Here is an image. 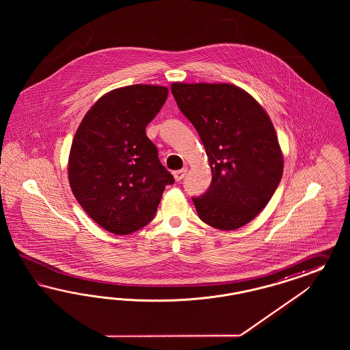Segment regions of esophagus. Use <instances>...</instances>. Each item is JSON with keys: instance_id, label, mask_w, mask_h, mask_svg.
Instances as JSON below:
<instances>
[{"instance_id": "obj_1", "label": "esophagus", "mask_w": 350, "mask_h": 350, "mask_svg": "<svg viewBox=\"0 0 350 350\" xmlns=\"http://www.w3.org/2000/svg\"><path fill=\"white\" fill-rule=\"evenodd\" d=\"M186 173H187V168H183V170H176V172L173 173V176H174L176 180H182L185 178Z\"/></svg>"}]
</instances>
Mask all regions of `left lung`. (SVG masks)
Returning <instances> with one entry per match:
<instances>
[{"label": "left lung", "instance_id": "1", "mask_svg": "<svg viewBox=\"0 0 350 350\" xmlns=\"http://www.w3.org/2000/svg\"><path fill=\"white\" fill-rule=\"evenodd\" d=\"M182 114L202 138L212 183L192 196L202 222L223 231L240 228L265 209L282 177L284 158L263 107L228 83H173Z\"/></svg>", "mask_w": 350, "mask_h": 350}]
</instances>
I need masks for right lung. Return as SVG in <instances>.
I'll list each match as a JSON object with an SVG mask.
<instances>
[{
    "label": "right lung",
    "mask_w": 350,
    "mask_h": 350,
    "mask_svg": "<svg viewBox=\"0 0 350 350\" xmlns=\"http://www.w3.org/2000/svg\"><path fill=\"white\" fill-rule=\"evenodd\" d=\"M167 97L161 85L110 91L75 132L69 183L83 211L109 232L128 234L151 222L165 186L174 183L145 132Z\"/></svg>",
    "instance_id": "obj_1"
}]
</instances>
